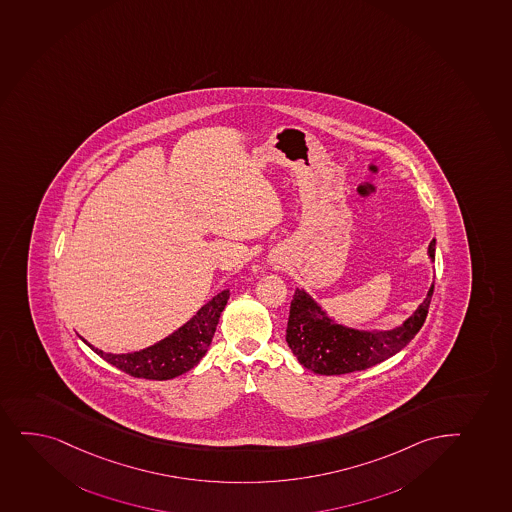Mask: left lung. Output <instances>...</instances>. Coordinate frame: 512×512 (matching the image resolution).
Listing matches in <instances>:
<instances>
[{
  "instance_id": "1",
  "label": "left lung",
  "mask_w": 512,
  "mask_h": 512,
  "mask_svg": "<svg viewBox=\"0 0 512 512\" xmlns=\"http://www.w3.org/2000/svg\"><path fill=\"white\" fill-rule=\"evenodd\" d=\"M431 262L436 259V240L427 248ZM434 282L424 301L398 327L386 330H359L335 322L322 306L296 288L289 310L286 342L298 361L316 374H347L376 366L395 356L414 339L431 305Z\"/></svg>"
}]
</instances>
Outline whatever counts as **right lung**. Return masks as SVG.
<instances>
[{
  "label": "right lung",
  "instance_id": "1",
  "mask_svg": "<svg viewBox=\"0 0 512 512\" xmlns=\"http://www.w3.org/2000/svg\"><path fill=\"white\" fill-rule=\"evenodd\" d=\"M228 299L230 291L224 289L213 299H209L206 305L201 306L196 315L187 320L182 327H178L165 339L158 340L156 344L144 347L141 351L112 354L93 347L83 337L81 340L102 359L134 378L158 381L177 378L180 374L196 368L201 362L213 342L219 316L223 313Z\"/></svg>",
  "mask_w": 512,
  "mask_h": 512
}]
</instances>
